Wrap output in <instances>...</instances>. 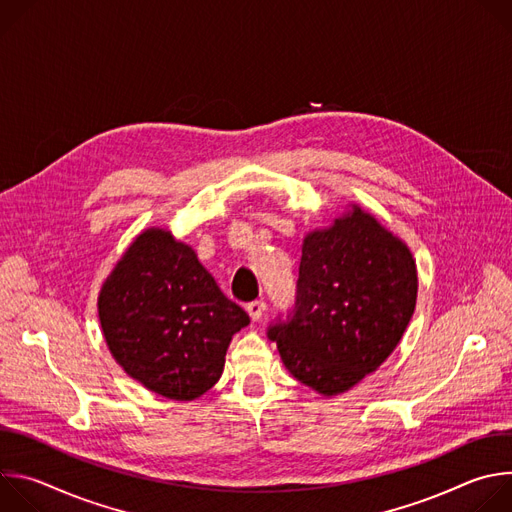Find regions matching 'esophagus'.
<instances>
[{"mask_svg": "<svg viewBox=\"0 0 512 512\" xmlns=\"http://www.w3.org/2000/svg\"><path fill=\"white\" fill-rule=\"evenodd\" d=\"M247 312H249V316H251L253 322L261 320V316H263V312H265V302H263V300H255V302L247 304Z\"/></svg>", "mask_w": 512, "mask_h": 512, "instance_id": "obj_1", "label": "esophagus"}]
</instances>
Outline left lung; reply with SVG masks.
I'll return each mask as SVG.
<instances>
[{
    "label": "left lung",
    "instance_id": "8db88e82",
    "mask_svg": "<svg viewBox=\"0 0 512 512\" xmlns=\"http://www.w3.org/2000/svg\"><path fill=\"white\" fill-rule=\"evenodd\" d=\"M417 302L409 247L352 204L302 245L296 308L269 326L285 369L324 397L375 373L395 350Z\"/></svg>",
    "mask_w": 512,
    "mask_h": 512
}]
</instances>
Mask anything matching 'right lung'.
<instances>
[{
    "label": "right lung",
    "instance_id": "1",
    "mask_svg": "<svg viewBox=\"0 0 512 512\" xmlns=\"http://www.w3.org/2000/svg\"><path fill=\"white\" fill-rule=\"evenodd\" d=\"M97 306L119 367L174 401H192L221 379L233 334L249 324L194 249L158 227L127 247Z\"/></svg>",
    "mask_w": 512,
    "mask_h": 512
}]
</instances>
